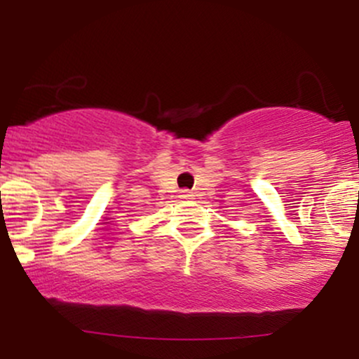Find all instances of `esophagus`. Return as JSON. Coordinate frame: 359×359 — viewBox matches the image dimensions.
Wrapping results in <instances>:
<instances>
[{
    "instance_id": "obj_1",
    "label": "esophagus",
    "mask_w": 359,
    "mask_h": 359,
    "mask_svg": "<svg viewBox=\"0 0 359 359\" xmlns=\"http://www.w3.org/2000/svg\"><path fill=\"white\" fill-rule=\"evenodd\" d=\"M180 199L191 201V199H194V194L191 191H180Z\"/></svg>"
}]
</instances>
